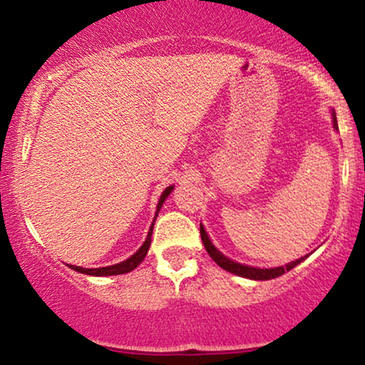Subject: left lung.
<instances>
[{"label":"left lung","instance_id":"1","mask_svg":"<svg viewBox=\"0 0 365 365\" xmlns=\"http://www.w3.org/2000/svg\"><path fill=\"white\" fill-rule=\"evenodd\" d=\"M331 118H332V126L337 131V129H339L337 128V118H336V111H334V109H331ZM199 229H201V239H202L204 247H206L207 254L211 256L212 261L216 262L219 267H222L224 271H227L231 274H236V276H239V277L252 279V281H269V279H276L279 276H282V274H286L287 271H291L292 267H296L297 264H301L304 259L309 257V254H306V256L299 257V259H296V261L287 262V264H284V266H277V267L247 266V264H241L237 261H232L231 257L224 256V254L212 244L211 237L207 236L206 229H204V226H202V222H201V227H199Z\"/></svg>","mask_w":365,"mask_h":365}]
</instances>
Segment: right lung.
<instances>
[{
    "mask_svg": "<svg viewBox=\"0 0 365 365\" xmlns=\"http://www.w3.org/2000/svg\"><path fill=\"white\" fill-rule=\"evenodd\" d=\"M174 191V186H168L164 189L161 197H159L158 201V206H156V212H154V219H153V224L149 226V231H148V236H146V241L143 242V246L138 249L136 252L133 254L131 257L124 259L123 262H118V264H113V266H104V267H81V266H73V264H68V267H71L73 271H78L81 274H88V276H98V277H103V276H119V274H126V272H131L133 269H136L139 264L144 261V257H146V254L149 251V246H151V237H153V229H154V222H156V217L159 211H161L164 201H166L169 194Z\"/></svg>",
    "mask_w": 365,
    "mask_h": 365,
    "instance_id": "obj_1",
    "label": "right lung"
}]
</instances>
